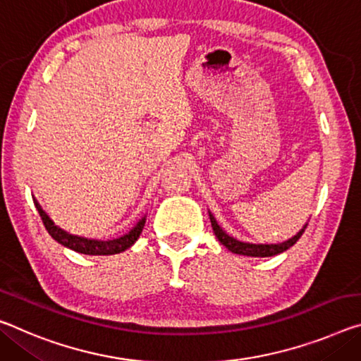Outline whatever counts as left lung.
I'll list each match as a JSON object with an SVG mask.
<instances>
[{
	"label": "left lung",
	"instance_id": "8db88e82",
	"mask_svg": "<svg viewBox=\"0 0 361 361\" xmlns=\"http://www.w3.org/2000/svg\"><path fill=\"white\" fill-rule=\"evenodd\" d=\"M209 216H210V223H212V228H214V233L219 241L225 245L228 250H231L233 254H239V255H247V257H273V255H278L284 252V250H288L289 247H293V245L299 241L302 234H304L305 228L308 223H305L304 226H302V230L294 234L293 238L288 239V241L284 243H278V244H252V243H244V241H239V239L233 238L228 234L223 228L216 223V219L214 216L212 212H209Z\"/></svg>",
	"mask_w": 361,
	"mask_h": 361
}]
</instances>
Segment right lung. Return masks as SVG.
<instances>
[{
  "label": "right lung",
  "mask_w": 361,
  "mask_h": 361,
  "mask_svg": "<svg viewBox=\"0 0 361 361\" xmlns=\"http://www.w3.org/2000/svg\"><path fill=\"white\" fill-rule=\"evenodd\" d=\"M33 202H35V207L38 210L39 216L44 223V228H47L48 233L51 234V238L54 241L59 243L61 245H64L67 249L75 250L78 254H85V255H114V254H120L123 250L130 249L136 241H138L140 234L145 228L146 223V215L141 216V220L131 228L128 233L122 234V236L114 238V239H93V238H85V236H78V234H72L66 230H62L61 226H57L56 223L51 220V216L43 210L42 205L33 197Z\"/></svg>",
  "instance_id": "1"
}]
</instances>
